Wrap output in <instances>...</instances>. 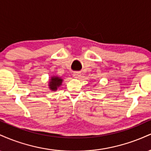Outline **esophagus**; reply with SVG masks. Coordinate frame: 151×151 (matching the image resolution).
<instances>
[{"label": "esophagus", "instance_id": "obj_1", "mask_svg": "<svg viewBox=\"0 0 151 151\" xmlns=\"http://www.w3.org/2000/svg\"><path fill=\"white\" fill-rule=\"evenodd\" d=\"M73 76L75 78H79L81 77V73H80V72H76L73 74Z\"/></svg>", "mask_w": 151, "mask_h": 151}]
</instances>
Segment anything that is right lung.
<instances>
[{
    "label": "right lung",
    "instance_id": "obj_1",
    "mask_svg": "<svg viewBox=\"0 0 151 151\" xmlns=\"http://www.w3.org/2000/svg\"><path fill=\"white\" fill-rule=\"evenodd\" d=\"M62 79L61 78L58 77H52V79H50V88L52 90H55L58 89V87H59L62 84Z\"/></svg>",
    "mask_w": 151,
    "mask_h": 151
}]
</instances>
